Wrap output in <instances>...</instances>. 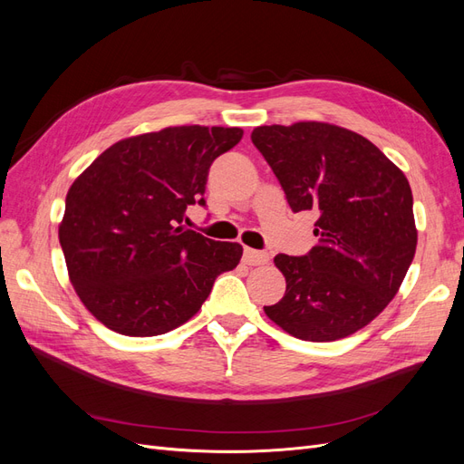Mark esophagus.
Listing matches in <instances>:
<instances>
[{
  "instance_id": "esophagus-1",
  "label": "esophagus",
  "mask_w": 464,
  "mask_h": 464,
  "mask_svg": "<svg viewBox=\"0 0 464 464\" xmlns=\"http://www.w3.org/2000/svg\"><path fill=\"white\" fill-rule=\"evenodd\" d=\"M244 263L246 265H265V263H269V256H266L265 251L246 247L244 249Z\"/></svg>"
}]
</instances>
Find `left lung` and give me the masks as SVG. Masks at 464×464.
I'll return each instance as SVG.
<instances>
[{
	"mask_svg": "<svg viewBox=\"0 0 464 464\" xmlns=\"http://www.w3.org/2000/svg\"><path fill=\"white\" fill-rule=\"evenodd\" d=\"M251 141L294 213H317L310 254L275 257L286 292L263 307L266 317L312 343L366 327L395 298L414 259L409 179L366 137L334 123L259 125Z\"/></svg>",
	"mask_w": 464,
	"mask_h": 464,
	"instance_id": "obj_1",
	"label": "left lung"
}]
</instances>
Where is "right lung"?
<instances>
[{
	"mask_svg": "<svg viewBox=\"0 0 464 464\" xmlns=\"http://www.w3.org/2000/svg\"><path fill=\"white\" fill-rule=\"evenodd\" d=\"M240 128L178 125L108 147L67 191L60 244L82 305L108 329L157 336L201 310L244 249L186 230L205 205L208 168L240 143Z\"/></svg>",
	"mask_w": 464,
	"mask_h": 464,
	"instance_id": "1",
	"label": "right lung"
}]
</instances>
